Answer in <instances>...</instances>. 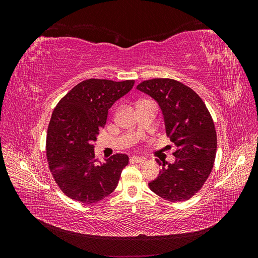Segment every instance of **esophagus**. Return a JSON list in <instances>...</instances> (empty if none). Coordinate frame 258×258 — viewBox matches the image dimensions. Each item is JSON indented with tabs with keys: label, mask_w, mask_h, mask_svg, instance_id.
Returning a JSON list of instances; mask_svg holds the SVG:
<instances>
[{
	"label": "esophagus",
	"mask_w": 258,
	"mask_h": 258,
	"mask_svg": "<svg viewBox=\"0 0 258 258\" xmlns=\"http://www.w3.org/2000/svg\"><path fill=\"white\" fill-rule=\"evenodd\" d=\"M130 161L136 162V163H143L145 161V159L142 157H138V156H132V157L130 158Z\"/></svg>",
	"instance_id": "34e87169"
}]
</instances>
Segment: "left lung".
I'll return each instance as SVG.
<instances>
[{"mask_svg": "<svg viewBox=\"0 0 258 258\" xmlns=\"http://www.w3.org/2000/svg\"><path fill=\"white\" fill-rule=\"evenodd\" d=\"M137 89L157 101L165 118L167 136L176 146L174 163H162L152 191L171 202L196 195L213 169L217 138L214 122L202 99L188 86L171 79L144 81Z\"/></svg>", "mask_w": 258, "mask_h": 258, "instance_id": "8db88e82", "label": "left lung"}]
</instances>
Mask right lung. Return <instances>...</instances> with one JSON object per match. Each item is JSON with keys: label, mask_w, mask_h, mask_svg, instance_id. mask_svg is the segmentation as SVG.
Masks as SVG:
<instances>
[{"label": "right lung", "mask_w": 258, "mask_h": 258, "mask_svg": "<svg viewBox=\"0 0 258 258\" xmlns=\"http://www.w3.org/2000/svg\"><path fill=\"white\" fill-rule=\"evenodd\" d=\"M134 85V80H86L54 107L46 138V156L54 182L69 198L96 204L116 188L129 157L116 154L99 165L92 143L105 126L110 107Z\"/></svg>", "instance_id": "1"}]
</instances>
